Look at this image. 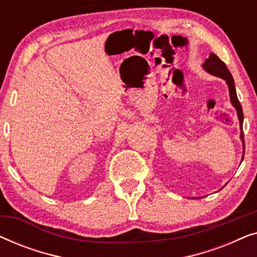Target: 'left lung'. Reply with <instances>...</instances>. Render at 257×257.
<instances>
[{"label":"left lung","mask_w":257,"mask_h":257,"mask_svg":"<svg viewBox=\"0 0 257 257\" xmlns=\"http://www.w3.org/2000/svg\"><path fill=\"white\" fill-rule=\"evenodd\" d=\"M203 68L206 69V71L212 73V75L223 78L228 84V87H229L230 101H231V104L234 105V107L236 108L238 120H240V127H241V136L240 137L242 139V143H243V157H244V135H243V130H242V124H243V111H242L241 103L236 96V89H235L233 76H231L229 70L227 69L226 64H224V63L221 61V59L217 57L215 54L209 55V58H207L205 63H203Z\"/></svg>","instance_id":"8db88e82"}]
</instances>
